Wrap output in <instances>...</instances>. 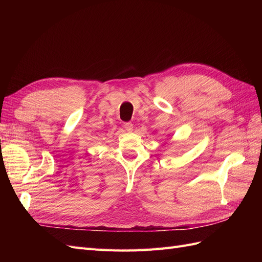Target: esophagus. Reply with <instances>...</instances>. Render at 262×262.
<instances>
[{
  "instance_id": "34e87169",
  "label": "esophagus",
  "mask_w": 262,
  "mask_h": 262,
  "mask_svg": "<svg viewBox=\"0 0 262 262\" xmlns=\"http://www.w3.org/2000/svg\"><path fill=\"white\" fill-rule=\"evenodd\" d=\"M123 128H124L126 131L131 132V131L133 130V124H132L131 122H125V123L123 124Z\"/></svg>"
}]
</instances>
